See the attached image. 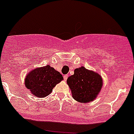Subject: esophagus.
Returning <instances> with one entry per match:
<instances>
[{"label":"esophagus","instance_id":"1","mask_svg":"<svg viewBox=\"0 0 134 134\" xmlns=\"http://www.w3.org/2000/svg\"><path fill=\"white\" fill-rule=\"evenodd\" d=\"M68 74H66V75L64 76V79L65 80H67V79H68Z\"/></svg>","mask_w":134,"mask_h":134}]
</instances>
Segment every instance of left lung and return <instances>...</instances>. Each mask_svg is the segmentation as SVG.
<instances>
[{
	"label": "left lung",
	"mask_w": 134,
	"mask_h": 134,
	"mask_svg": "<svg viewBox=\"0 0 134 134\" xmlns=\"http://www.w3.org/2000/svg\"><path fill=\"white\" fill-rule=\"evenodd\" d=\"M67 84L72 91V97L80 103H88L94 100L103 85L100 76L85 67L76 68L73 75L67 79Z\"/></svg>",
	"instance_id": "8db88e82"
}]
</instances>
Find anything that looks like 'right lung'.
<instances>
[{
	"label": "right lung",
	"mask_w": 134,
	"mask_h": 134,
	"mask_svg": "<svg viewBox=\"0 0 134 134\" xmlns=\"http://www.w3.org/2000/svg\"><path fill=\"white\" fill-rule=\"evenodd\" d=\"M62 79L63 76L59 72L48 65L36 68L27 74L25 85L35 97H44L50 94Z\"/></svg>",
	"instance_id": "1"
}]
</instances>
